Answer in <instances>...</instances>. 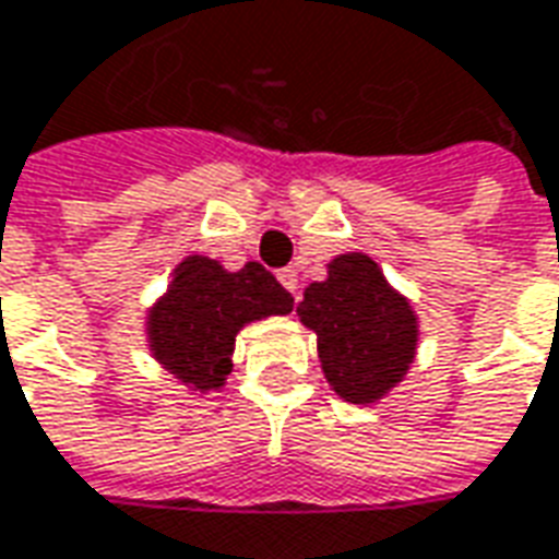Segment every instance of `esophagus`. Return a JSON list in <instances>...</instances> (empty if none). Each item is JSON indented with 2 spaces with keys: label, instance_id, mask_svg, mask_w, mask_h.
<instances>
[{
  "label": "esophagus",
  "instance_id": "1",
  "mask_svg": "<svg viewBox=\"0 0 559 559\" xmlns=\"http://www.w3.org/2000/svg\"><path fill=\"white\" fill-rule=\"evenodd\" d=\"M278 281L284 284V290H290L293 296H296V290H299V275H296L293 269H281Z\"/></svg>",
  "mask_w": 559,
  "mask_h": 559
}]
</instances>
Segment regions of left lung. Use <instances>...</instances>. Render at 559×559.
<instances>
[{
    "label": "left lung",
    "mask_w": 559,
    "mask_h": 559,
    "mask_svg": "<svg viewBox=\"0 0 559 559\" xmlns=\"http://www.w3.org/2000/svg\"><path fill=\"white\" fill-rule=\"evenodd\" d=\"M296 314L318 335L320 369L345 402L372 405L415 362L420 323L369 253L347 251L308 284Z\"/></svg>",
    "instance_id": "8db88e82"
}]
</instances>
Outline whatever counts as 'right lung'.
<instances>
[{"label":"right lung","instance_id":"obj_1","mask_svg":"<svg viewBox=\"0 0 559 559\" xmlns=\"http://www.w3.org/2000/svg\"><path fill=\"white\" fill-rule=\"evenodd\" d=\"M290 311L293 296L260 263L229 272L212 257L190 253L171 272L169 290L147 308L144 333L166 372L197 393H212L233 369L236 335L253 320Z\"/></svg>","mask_w":559,"mask_h":559}]
</instances>
